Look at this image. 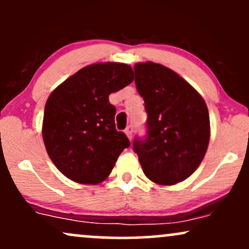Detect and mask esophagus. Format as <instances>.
Wrapping results in <instances>:
<instances>
[{
	"mask_svg": "<svg viewBox=\"0 0 249 249\" xmlns=\"http://www.w3.org/2000/svg\"><path fill=\"white\" fill-rule=\"evenodd\" d=\"M132 132H133V126L132 125H128V126L125 128V133H126V136H127V138L130 139H132Z\"/></svg>",
	"mask_w": 249,
	"mask_h": 249,
	"instance_id": "1",
	"label": "esophagus"
}]
</instances>
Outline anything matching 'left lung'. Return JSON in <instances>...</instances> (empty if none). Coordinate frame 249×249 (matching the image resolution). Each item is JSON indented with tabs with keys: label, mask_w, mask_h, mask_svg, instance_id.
<instances>
[{
	"label": "left lung",
	"mask_w": 249,
	"mask_h": 249,
	"mask_svg": "<svg viewBox=\"0 0 249 249\" xmlns=\"http://www.w3.org/2000/svg\"><path fill=\"white\" fill-rule=\"evenodd\" d=\"M134 75L147 113L146 137L133 141L142 171L159 185L184 181L199 167L208 147L206 103L192 85L161 64L137 63Z\"/></svg>",
	"instance_id": "8db88e82"
}]
</instances>
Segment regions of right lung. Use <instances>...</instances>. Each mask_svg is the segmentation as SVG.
Returning <instances> with one entry per match:
<instances>
[{"mask_svg":"<svg viewBox=\"0 0 249 249\" xmlns=\"http://www.w3.org/2000/svg\"><path fill=\"white\" fill-rule=\"evenodd\" d=\"M132 81L130 65L97 63L77 71L51 92L42 136L50 159L67 178L99 184L130 146L125 133L116 130V107L108 96Z\"/></svg>","mask_w":249,"mask_h":249,"instance_id":"obj_1","label":"right lung"}]
</instances>
